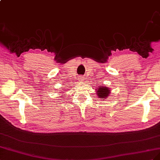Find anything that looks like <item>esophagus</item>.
I'll use <instances>...</instances> for the list:
<instances>
[{"mask_svg": "<svg viewBox=\"0 0 160 160\" xmlns=\"http://www.w3.org/2000/svg\"><path fill=\"white\" fill-rule=\"evenodd\" d=\"M83 80V78L82 77V78H80V80Z\"/></svg>", "mask_w": 160, "mask_h": 160, "instance_id": "1", "label": "esophagus"}]
</instances>
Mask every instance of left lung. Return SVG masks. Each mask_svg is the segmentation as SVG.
<instances>
[{
	"label": "left lung",
	"mask_w": 160,
	"mask_h": 160,
	"mask_svg": "<svg viewBox=\"0 0 160 160\" xmlns=\"http://www.w3.org/2000/svg\"><path fill=\"white\" fill-rule=\"evenodd\" d=\"M97 94L98 95V98H107L108 96L110 94L111 90H109V88L104 87V86H100L97 88Z\"/></svg>",
	"instance_id": "8db88e82"
}]
</instances>
